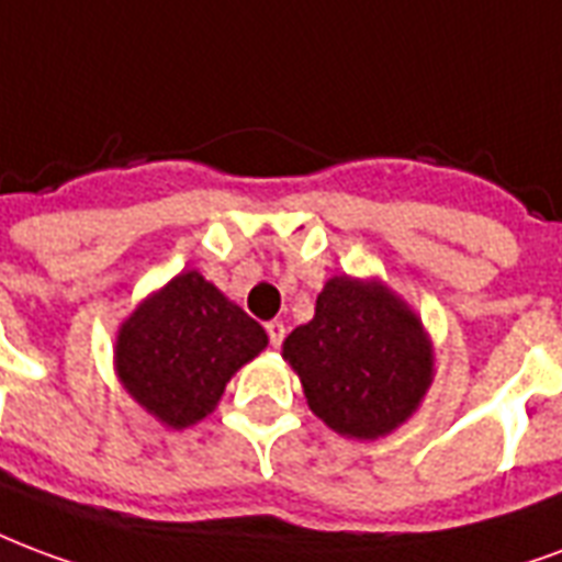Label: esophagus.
I'll use <instances>...</instances> for the list:
<instances>
[{"label": "esophagus", "mask_w": 562, "mask_h": 562, "mask_svg": "<svg viewBox=\"0 0 562 562\" xmlns=\"http://www.w3.org/2000/svg\"><path fill=\"white\" fill-rule=\"evenodd\" d=\"M265 330H268V339L273 348H280L282 339H285V324L282 322H268L265 324Z\"/></svg>", "instance_id": "1"}]
</instances>
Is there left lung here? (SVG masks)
<instances>
[{"instance_id": "obj_1", "label": "left lung", "mask_w": 562, "mask_h": 562, "mask_svg": "<svg viewBox=\"0 0 562 562\" xmlns=\"http://www.w3.org/2000/svg\"><path fill=\"white\" fill-rule=\"evenodd\" d=\"M282 357L301 375L313 414L339 435L372 440L417 411L431 384L423 324L396 294L334 277L310 324L294 327Z\"/></svg>"}]
</instances>
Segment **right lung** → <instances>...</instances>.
Masks as SVG:
<instances>
[{
    "instance_id": "obj_1",
    "label": "right lung",
    "mask_w": 562,
    "mask_h": 562,
    "mask_svg": "<svg viewBox=\"0 0 562 562\" xmlns=\"http://www.w3.org/2000/svg\"><path fill=\"white\" fill-rule=\"evenodd\" d=\"M265 345L259 322L187 270L122 324L115 366L148 414L184 429L214 411L228 378Z\"/></svg>"
}]
</instances>
